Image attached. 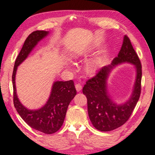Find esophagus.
<instances>
[{"label":"esophagus","mask_w":155,"mask_h":155,"mask_svg":"<svg viewBox=\"0 0 155 155\" xmlns=\"http://www.w3.org/2000/svg\"><path fill=\"white\" fill-rule=\"evenodd\" d=\"M75 89L78 92H80V91L82 89V87L80 84H75Z\"/></svg>","instance_id":"1"}]
</instances>
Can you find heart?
I'll return each mask as SVG.
<instances>
[{
	"label": "heart",
	"mask_w": 155,
	"mask_h": 155,
	"mask_svg": "<svg viewBox=\"0 0 155 155\" xmlns=\"http://www.w3.org/2000/svg\"><path fill=\"white\" fill-rule=\"evenodd\" d=\"M82 55V53L78 52L72 55V58L74 60L79 58ZM101 63H102V59L101 58H96L94 59L88 61L87 65H86V71L88 73L93 74L97 71V70L101 67Z\"/></svg>",
	"instance_id": "1"
}]
</instances>
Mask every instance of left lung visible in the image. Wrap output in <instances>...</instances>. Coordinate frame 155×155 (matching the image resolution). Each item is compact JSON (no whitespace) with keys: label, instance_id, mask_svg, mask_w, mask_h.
<instances>
[{"label":"left lung","instance_id":"1","mask_svg":"<svg viewBox=\"0 0 155 155\" xmlns=\"http://www.w3.org/2000/svg\"><path fill=\"white\" fill-rule=\"evenodd\" d=\"M125 62L135 65L136 82L130 98L124 104L117 105L108 94L107 80L115 65ZM141 75L140 60L132 46L129 38L124 35L122 46L117 57L113 60L111 64L101 68L83 87V94L87 98L88 116L96 129L102 132L110 131L120 127L128 121L140 97Z\"/></svg>","mask_w":155,"mask_h":155}]
</instances>
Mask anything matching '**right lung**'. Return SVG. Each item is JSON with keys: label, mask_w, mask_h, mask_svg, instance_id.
I'll return each mask as SVG.
<instances>
[{"label": "right lung", "mask_w": 155, "mask_h": 155, "mask_svg": "<svg viewBox=\"0 0 155 155\" xmlns=\"http://www.w3.org/2000/svg\"><path fill=\"white\" fill-rule=\"evenodd\" d=\"M48 34L49 31H35L27 38L15 61L12 83L14 104L20 116L30 127L50 135L57 132L62 126L68 106L77 93L73 81L55 82L52 86L49 100L42 108L37 110H29L22 104L18 98L15 83L18 67L28 57L38 42Z\"/></svg>", "instance_id": "obj_1"}]
</instances>
